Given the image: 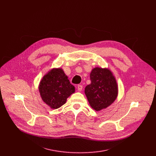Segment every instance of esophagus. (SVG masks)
Returning <instances> with one entry per match:
<instances>
[{
  "label": "esophagus",
  "mask_w": 156,
  "mask_h": 156,
  "mask_svg": "<svg viewBox=\"0 0 156 156\" xmlns=\"http://www.w3.org/2000/svg\"><path fill=\"white\" fill-rule=\"evenodd\" d=\"M77 87H78V90L80 91L83 90V86L81 85V84H78V86H77Z\"/></svg>",
  "instance_id": "esophagus-1"
}]
</instances>
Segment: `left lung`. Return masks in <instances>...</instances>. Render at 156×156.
I'll use <instances>...</instances> for the list:
<instances>
[{
	"instance_id": "left-lung-1",
	"label": "left lung",
	"mask_w": 156,
	"mask_h": 156,
	"mask_svg": "<svg viewBox=\"0 0 156 156\" xmlns=\"http://www.w3.org/2000/svg\"><path fill=\"white\" fill-rule=\"evenodd\" d=\"M91 84L84 93L90 105L96 111L105 108L115 100L118 87L116 80L108 69H94L90 74Z\"/></svg>"
}]
</instances>
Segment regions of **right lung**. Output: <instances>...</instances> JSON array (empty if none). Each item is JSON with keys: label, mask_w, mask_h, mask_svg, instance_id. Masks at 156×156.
Wrapping results in <instances>:
<instances>
[{"label": "right lung", "mask_w": 156, "mask_h": 156, "mask_svg": "<svg viewBox=\"0 0 156 156\" xmlns=\"http://www.w3.org/2000/svg\"><path fill=\"white\" fill-rule=\"evenodd\" d=\"M39 90L42 99L52 108H58L65 104L75 92V87L60 69H52L41 80Z\"/></svg>", "instance_id": "right-lung-1"}]
</instances>
